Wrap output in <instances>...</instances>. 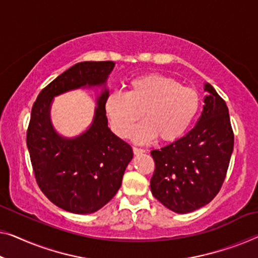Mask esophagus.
Here are the masks:
<instances>
[{"mask_svg": "<svg viewBox=\"0 0 258 258\" xmlns=\"http://www.w3.org/2000/svg\"><path fill=\"white\" fill-rule=\"evenodd\" d=\"M146 151L145 149H142V148H139V147H133V153L136 154V155H139V154H142V153H145Z\"/></svg>", "mask_w": 258, "mask_h": 258, "instance_id": "1", "label": "esophagus"}]
</instances>
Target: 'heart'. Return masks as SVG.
Here are the masks:
<instances>
[{"mask_svg": "<svg viewBox=\"0 0 258 258\" xmlns=\"http://www.w3.org/2000/svg\"><path fill=\"white\" fill-rule=\"evenodd\" d=\"M198 107L199 95L194 88L159 73L138 76L130 82L127 94L112 92L105 101L111 128L119 137L127 136L144 112L146 120L132 133L137 142H147L156 137L164 142L179 139Z\"/></svg>", "mask_w": 258, "mask_h": 258, "instance_id": "b5f03b06", "label": "heart"}]
</instances>
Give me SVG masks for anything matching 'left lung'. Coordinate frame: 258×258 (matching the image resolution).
<instances>
[{
    "mask_svg": "<svg viewBox=\"0 0 258 258\" xmlns=\"http://www.w3.org/2000/svg\"><path fill=\"white\" fill-rule=\"evenodd\" d=\"M204 90L205 104L195 127L172 144L151 152L155 162L152 194L180 214L201 209L218 195L234 148L226 102L210 83Z\"/></svg>",
    "mask_w": 258,
    "mask_h": 258,
    "instance_id": "8db88e82",
    "label": "left lung"
}]
</instances>
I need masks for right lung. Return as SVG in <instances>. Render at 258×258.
Returning <instances> with one entry per match:
<instances>
[{"label":"right lung","instance_id":"right-lung-1","mask_svg":"<svg viewBox=\"0 0 258 258\" xmlns=\"http://www.w3.org/2000/svg\"><path fill=\"white\" fill-rule=\"evenodd\" d=\"M112 61H84L67 69L39 92L26 132L34 178L54 205L76 214L92 213L109 203L121 185L132 147L107 127L104 89L89 130L74 139L57 134L49 120L54 96L81 87L104 86Z\"/></svg>","mask_w":258,"mask_h":258}]
</instances>
